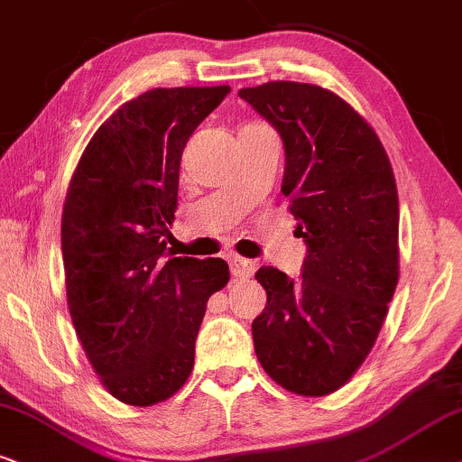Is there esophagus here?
I'll list each match as a JSON object with an SVG mask.
<instances>
[{
  "label": "esophagus",
  "instance_id": "1",
  "mask_svg": "<svg viewBox=\"0 0 462 462\" xmlns=\"http://www.w3.org/2000/svg\"><path fill=\"white\" fill-rule=\"evenodd\" d=\"M230 271L236 279H249L255 273V262L241 258V255H230Z\"/></svg>",
  "mask_w": 462,
  "mask_h": 462
}]
</instances>
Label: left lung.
Here are the masks:
<instances>
[{
	"instance_id": "8db88e82",
	"label": "left lung",
	"mask_w": 462,
	"mask_h": 462,
	"mask_svg": "<svg viewBox=\"0 0 462 462\" xmlns=\"http://www.w3.org/2000/svg\"><path fill=\"white\" fill-rule=\"evenodd\" d=\"M238 96L282 134V191L307 243L299 282L273 266L255 273L266 290L255 356L282 388L326 396L369 356L399 283L393 166L365 116L324 87L273 80Z\"/></svg>"
}]
</instances>
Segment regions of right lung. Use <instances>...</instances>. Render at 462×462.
<instances>
[{
	"instance_id": "obj_1",
	"label": "right lung",
	"mask_w": 462,
	"mask_h": 462,
	"mask_svg": "<svg viewBox=\"0 0 462 462\" xmlns=\"http://www.w3.org/2000/svg\"><path fill=\"white\" fill-rule=\"evenodd\" d=\"M230 87H160L97 127L61 213L66 296L102 386L127 405L177 394L194 369L207 302L230 282L221 258H166L180 153Z\"/></svg>"
}]
</instances>
